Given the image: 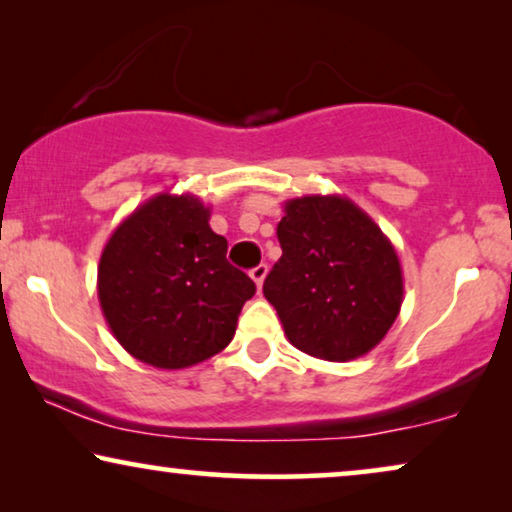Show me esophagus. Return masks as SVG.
<instances>
[{"instance_id":"esophagus-1","label":"esophagus","mask_w":512,"mask_h":512,"mask_svg":"<svg viewBox=\"0 0 512 512\" xmlns=\"http://www.w3.org/2000/svg\"><path fill=\"white\" fill-rule=\"evenodd\" d=\"M249 275H251V279H254V282H256V286H258V289H261V286H263V282H265V275H268V265H265V263H261V265H256V268H254V270H251V272H249Z\"/></svg>"}]
</instances>
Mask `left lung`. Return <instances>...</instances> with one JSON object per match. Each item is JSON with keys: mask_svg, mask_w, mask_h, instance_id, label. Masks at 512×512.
I'll use <instances>...</instances> for the list:
<instances>
[{"mask_svg": "<svg viewBox=\"0 0 512 512\" xmlns=\"http://www.w3.org/2000/svg\"><path fill=\"white\" fill-rule=\"evenodd\" d=\"M277 237L263 296L291 345L324 361L380 345L403 305L401 261L380 226L345 195H303L284 202Z\"/></svg>", "mask_w": 512, "mask_h": 512, "instance_id": "8db88e82", "label": "left lung"}]
</instances>
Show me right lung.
Listing matches in <instances>:
<instances>
[{"mask_svg": "<svg viewBox=\"0 0 512 512\" xmlns=\"http://www.w3.org/2000/svg\"><path fill=\"white\" fill-rule=\"evenodd\" d=\"M198 195L158 193L118 223L97 265L104 319L125 352L179 370L230 345L256 284L226 261Z\"/></svg>", "mask_w": 512, "mask_h": 512, "instance_id": "1", "label": "right lung"}]
</instances>
